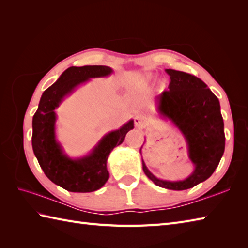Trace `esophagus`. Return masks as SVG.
Masks as SVG:
<instances>
[{"label": "esophagus", "instance_id": "esophagus-1", "mask_svg": "<svg viewBox=\"0 0 248 248\" xmlns=\"http://www.w3.org/2000/svg\"><path fill=\"white\" fill-rule=\"evenodd\" d=\"M144 124H145V120L141 117H140V116H136V117L134 118V124L136 128H140Z\"/></svg>", "mask_w": 248, "mask_h": 248}]
</instances>
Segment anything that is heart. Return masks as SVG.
Instances as JSON below:
<instances>
[{
  "instance_id": "obj_1",
  "label": "heart",
  "mask_w": 248,
  "mask_h": 248,
  "mask_svg": "<svg viewBox=\"0 0 248 248\" xmlns=\"http://www.w3.org/2000/svg\"><path fill=\"white\" fill-rule=\"evenodd\" d=\"M151 81H154V76L152 75H149V76H147L146 77V82H151Z\"/></svg>"
}]
</instances>
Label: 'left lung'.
<instances>
[{
  "label": "left lung",
  "instance_id": "obj_1",
  "mask_svg": "<svg viewBox=\"0 0 248 248\" xmlns=\"http://www.w3.org/2000/svg\"><path fill=\"white\" fill-rule=\"evenodd\" d=\"M165 71L170 77V91L155 98L156 110L162 118L170 120L186 139L194 170L184 180H163L147 168L144 160L141 162L146 176L155 186L183 191L207 180L218 166L225 150L224 121L218 99L207 84L186 72Z\"/></svg>",
  "mask_w": 248,
  "mask_h": 248
}]
</instances>
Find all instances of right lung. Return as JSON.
Returning <instances> with one entry per match:
<instances>
[{"mask_svg":"<svg viewBox=\"0 0 248 248\" xmlns=\"http://www.w3.org/2000/svg\"><path fill=\"white\" fill-rule=\"evenodd\" d=\"M112 72L108 66L69 67L44 92L33 117L34 155L45 175L69 192L89 193L104 186L109 177L107 162L110 151L123 143L125 134L134 128V121L130 119L118 130L105 134L87 155L71 159L56 140L55 108L81 84L93 78L108 77Z\"/></svg>","mask_w":248,"mask_h":248,"instance_id":"1","label":"right lung"}]
</instances>
